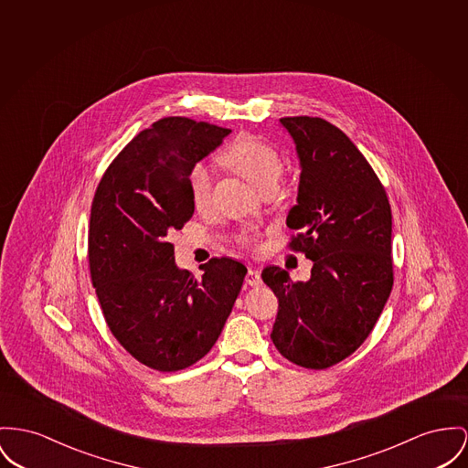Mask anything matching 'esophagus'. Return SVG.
<instances>
[{
    "label": "esophagus",
    "instance_id": "34e87169",
    "mask_svg": "<svg viewBox=\"0 0 468 468\" xmlns=\"http://www.w3.org/2000/svg\"><path fill=\"white\" fill-rule=\"evenodd\" d=\"M245 282L251 285V287H257V285H261V273L257 271V270H253V268H250L249 273H247V277H245Z\"/></svg>",
    "mask_w": 468,
    "mask_h": 468
}]
</instances>
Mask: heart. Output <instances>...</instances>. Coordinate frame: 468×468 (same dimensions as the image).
Instances as JSON below:
<instances>
[{
	"mask_svg": "<svg viewBox=\"0 0 468 468\" xmlns=\"http://www.w3.org/2000/svg\"><path fill=\"white\" fill-rule=\"evenodd\" d=\"M223 159L261 193L273 191L283 172V163L279 153L268 144L250 136L239 138L223 154ZM211 170L204 163H197L189 172V197L197 209L207 207L211 200Z\"/></svg>",
	"mask_w": 468,
	"mask_h": 468,
	"instance_id": "heart-1",
	"label": "heart"
}]
</instances>
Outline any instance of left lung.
<instances>
[{
	"instance_id": "obj_1",
	"label": "left lung",
	"mask_w": 468,
	"mask_h": 468,
	"mask_svg": "<svg viewBox=\"0 0 468 468\" xmlns=\"http://www.w3.org/2000/svg\"><path fill=\"white\" fill-rule=\"evenodd\" d=\"M300 159L296 206L287 227L291 249L311 259V279L292 282L268 266L262 281L279 298L271 341L282 356L326 369L360 347L394 283L392 211L371 165L355 144L317 117H285Z\"/></svg>"
}]
</instances>
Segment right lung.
I'll return each mask as SVG.
<instances>
[{
	"instance_id": "obj_1",
	"label": "right lung",
	"mask_w": 468,
	"mask_h": 468,
	"mask_svg": "<svg viewBox=\"0 0 468 468\" xmlns=\"http://www.w3.org/2000/svg\"><path fill=\"white\" fill-rule=\"evenodd\" d=\"M229 133L185 117L161 119L125 145L95 191L89 262L101 309L125 351L161 373L209 353L247 275L241 262L217 257L197 281L179 270L170 243L195 211L191 168Z\"/></svg>"
}]
</instances>
